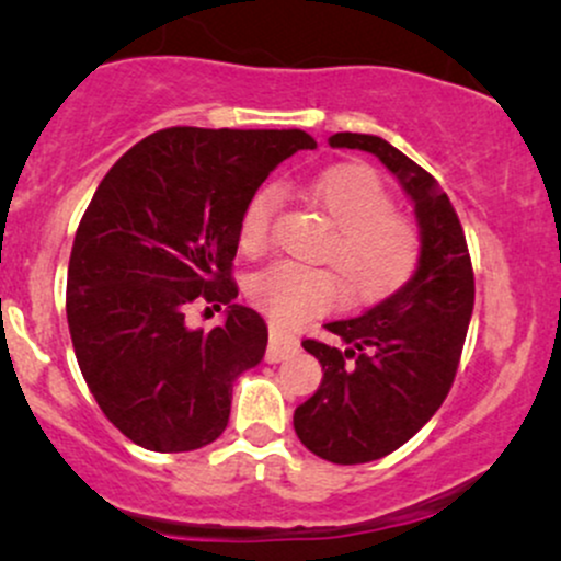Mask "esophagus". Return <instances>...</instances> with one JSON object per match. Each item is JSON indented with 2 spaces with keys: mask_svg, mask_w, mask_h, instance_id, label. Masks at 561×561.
Wrapping results in <instances>:
<instances>
[{
  "mask_svg": "<svg viewBox=\"0 0 561 561\" xmlns=\"http://www.w3.org/2000/svg\"><path fill=\"white\" fill-rule=\"evenodd\" d=\"M295 351H298V337L285 330H279V327H272V334H268L266 362L279 364V362H285L287 356H293Z\"/></svg>",
  "mask_w": 561,
  "mask_h": 561,
  "instance_id": "34e87169",
  "label": "esophagus"
}]
</instances>
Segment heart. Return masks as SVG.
Listing matches in <instances>:
<instances>
[{
	"mask_svg": "<svg viewBox=\"0 0 561 561\" xmlns=\"http://www.w3.org/2000/svg\"><path fill=\"white\" fill-rule=\"evenodd\" d=\"M308 197L334 227L321 259L332 268L298 261H276L250 279L248 293L279 324H300L332 308L345 293L353 306L377 302L398 293L422 261V237L364 163H340L308 184ZM274 192L261 190L244 205L240 218L242 253L259 255L268 244Z\"/></svg>",
	"mask_w": 561,
	"mask_h": 561,
	"instance_id": "heart-1",
	"label": "heart"
}]
</instances>
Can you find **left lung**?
<instances>
[{"label":"left lung","instance_id":"left-lung-1","mask_svg":"<svg viewBox=\"0 0 561 561\" xmlns=\"http://www.w3.org/2000/svg\"><path fill=\"white\" fill-rule=\"evenodd\" d=\"M330 147L371 152L414 203L422 261L405 285L356 319L324 324L343 345L302 340L324 379L295 409L300 443L332 465H366L411 440L446 401L474 306L459 216L422 165L371 134L340 131Z\"/></svg>","mask_w":561,"mask_h":561}]
</instances>
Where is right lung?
Segmentation results:
<instances>
[{
    "label": "right lung",
    "instance_id": "right-lung-1",
    "mask_svg": "<svg viewBox=\"0 0 561 561\" xmlns=\"http://www.w3.org/2000/svg\"><path fill=\"white\" fill-rule=\"evenodd\" d=\"M317 141L300 128H195L150 134L107 171L76 231L68 327L102 414L158 454L214 443L231 382L261 364L266 321L234 302L240 218L282 160ZM195 305L228 306L210 333Z\"/></svg>",
    "mask_w": 561,
    "mask_h": 561
}]
</instances>
